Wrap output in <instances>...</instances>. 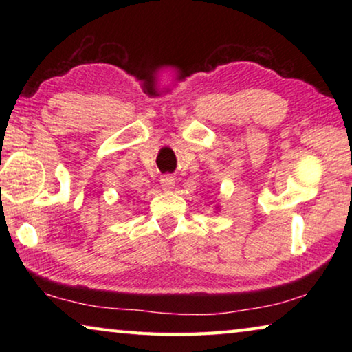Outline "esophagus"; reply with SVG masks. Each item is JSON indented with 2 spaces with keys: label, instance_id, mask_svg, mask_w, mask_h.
Wrapping results in <instances>:
<instances>
[{
  "label": "esophagus",
  "instance_id": "esophagus-1",
  "mask_svg": "<svg viewBox=\"0 0 352 352\" xmlns=\"http://www.w3.org/2000/svg\"><path fill=\"white\" fill-rule=\"evenodd\" d=\"M160 183H162L163 190H172L175 188V178L170 177V175H164L162 180H160Z\"/></svg>",
  "mask_w": 352,
  "mask_h": 352
}]
</instances>
